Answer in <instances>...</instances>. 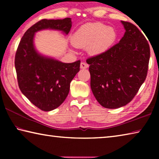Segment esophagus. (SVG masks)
I'll use <instances>...</instances> for the list:
<instances>
[{
  "label": "esophagus",
  "mask_w": 159,
  "mask_h": 159,
  "mask_svg": "<svg viewBox=\"0 0 159 159\" xmlns=\"http://www.w3.org/2000/svg\"><path fill=\"white\" fill-rule=\"evenodd\" d=\"M88 67V64H86L85 62H81L80 63V69H87Z\"/></svg>",
  "instance_id": "1"
}]
</instances>
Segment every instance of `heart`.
I'll list each match as a JSON object with an SVG mask.
<instances>
[{"instance_id":"b5f03b06","label":"heart","mask_w":159,"mask_h":159,"mask_svg":"<svg viewBox=\"0 0 159 159\" xmlns=\"http://www.w3.org/2000/svg\"><path fill=\"white\" fill-rule=\"evenodd\" d=\"M116 38L114 28L101 22L87 23L78 29L72 37L76 48L85 49L91 55H99L111 48Z\"/></svg>"}]
</instances>
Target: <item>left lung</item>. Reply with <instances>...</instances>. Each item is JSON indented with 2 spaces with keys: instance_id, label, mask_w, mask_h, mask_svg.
Listing matches in <instances>:
<instances>
[{
  "instance_id": "obj_1",
  "label": "left lung",
  "mask_w": 159,
  "mask_h": 159,
  "mask_svg": "<svg viewBox=\"0 0 159 159\" xmlns=\"http://www.w3.org/2000/svg\"><path fill=\"white\" fill-rule=\"evenodd\" d=\"M121 23L125 32L120 41L86 60L93 95L107 109L119 108L133 100L149 67L150 48L146 38L133 24Z\"/></svg>"
}]
</instances>
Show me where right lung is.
<instances>
[{
    "label": "right lung",
    "instance_id": "1",
    "mask_svg": "<svg viewBox=\"0 0 159 159\" xmlns=\"http://www.w3.org/2000/svg\"><path fill=\"white\" fill-rule=\"evenodd\" d=\"M71 27V18L43 19L25 32L17 47L15 66L19 88L42 111H52L65 100L70 83L80 70V61L62 63L39 55L34 47V34L42 29H52L68 34Z\"/></svg>",
    "mask_w": 159,
    "mask_h": 159
}]
</instances>
